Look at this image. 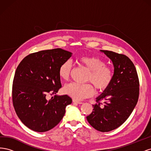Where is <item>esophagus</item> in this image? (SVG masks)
I'll use <instances>...</instances> for the list:
<instances>
[{"label":"esophagus","instance_id":"34e87169","mask_svg":"<svg viewBox=\"0 0 151 151\" xmlns=\"http://www.w3.org/2000/svg\"><path fill=\"white\" fill-rule=\"evenodd\" d=\"M72 101H73V103H77V104H83V102L79 101H77V100H76V99H73V100H72Z\"/></svg>","mask_w":151,"mask_h":151}]
</instances>
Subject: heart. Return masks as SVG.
Masks as SVG:
<instances>
[{
  "mask_svg": "<svg viewBox=\"0 0 151 151\" xmlns=\"http://www.w3.org/2000/svg\"><path fill=\"white\" fill-rule=\"evenodd\" d=\"M78 60L89 71L87 81L91 82L97 91H104L110 86L113 79V72L110 67L106 65L103 60L96 56L85 55L80 57ZM72 70L71 61H64L58 68L59 77L64 81L68 80ZM63 91L74 99L81 100L92 96L94 89L90 84H79L73 83L66 84L63 87Z\"/></svg>",
  "mask_w": 151,
  "mask_h": 151,
  "instance_id": "1",
  "label": "heart"
}]
</instances>
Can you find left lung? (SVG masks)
Masks as SVG:
<instances>
[{
  "mask_svg": "<svg viewBox=\"0 0 151 151\" xmlns=\"http://www.w3.org/2000/svg\"><path fill=\"white\" fill-rule=\"evenodd\" d=\"M101 52L113 62V79L110 86L96 98L98 104L93 105V112L86 118L96 130L105 132L119 127L133 111L139 99V80L129 57L108 50Z\"/></svg>",
  "mask_w": 151,
  "mask_h": 151,
  "instance_id": "obj_1",
  "label": "left lung"
}]
</instances>
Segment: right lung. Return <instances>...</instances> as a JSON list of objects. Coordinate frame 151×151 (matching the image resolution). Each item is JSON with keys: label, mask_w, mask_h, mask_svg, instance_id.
<instances>
[{"label": "right lung", "mask_w": 151, "mask_h": 151, "mask_svg": "<svg viewBox=\"0 0 151 151\" xmlns=\"http://www.w3.org/2000/svg\"><path fill=\"white\" fill-rule=\"evenodd\" d=\"M61 48L42 50L28 55L17 66L12 84V103L17 116L29 129L44 132L63 118L72 103L67 95H55L62 88L58 68L72 56Z\"/></svg>", "instance_id": "obj_1"}]
</instances>
